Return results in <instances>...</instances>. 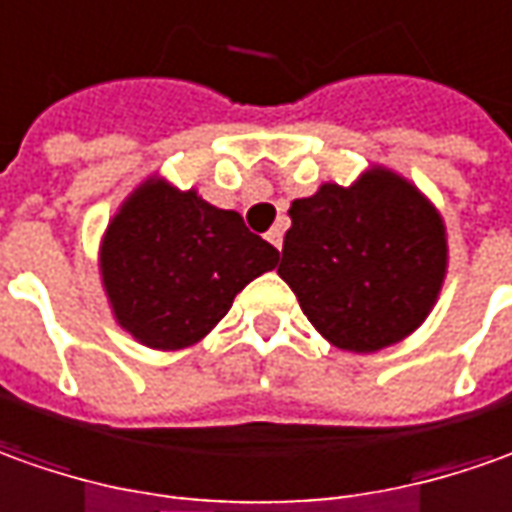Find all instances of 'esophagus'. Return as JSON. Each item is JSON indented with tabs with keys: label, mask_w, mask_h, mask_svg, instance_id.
I'll return each instance as SVG.
<instances>
[{
	"label": "esophagus",
	"mask_w": 512,
	"mask_h": 512,
	"mask_svg": "<svg viewBox=\"0 0 512 512\" xmlns=\"http://www.w3.org/2000/svg\"><path fill=\"white\" fill-rule=\"evenodd\" d=\"M266 241H269L271 246H277V249H283V224L271 227L269 232H266Z\"/></svg>",
	"instance_id": "1"
}]
</instances>
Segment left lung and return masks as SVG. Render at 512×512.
<instances>
[{"label": "left lung", "instance_id": "obj_1", "mask_svg": "<svg viewBox=\"0 0 512 512\" xmlns=\"http://www.w3.org/2000/svg\"><path fill=\"white\" fill-rule=\"evenodd\" d=\"M277 274L330 344L373 353L429 316L446 277V229L409 182L370 170L291 204Z\"/></svg>", "mask_w": 512, "mask_h": 512}]
</instances>
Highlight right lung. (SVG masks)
Masks as SVG:
<instances>
[{
	"mask_svg": "<svg viewBox=\"0 0 512 512\" xmlns=\"http://www.w3.org/2000/svg\"><path fill=\"white\" fill-rule=\"evenodd\" d=\"M280 252L232 210L145 182L109 224L100 266L117 322L137 342L179 350L207 336L235 294Z\"/></svg>",
	"mask_w": 512,
	"mask_h": 512,
	"instance_id": "add662e5",
	"label": "right lung"
}]
</instances>
